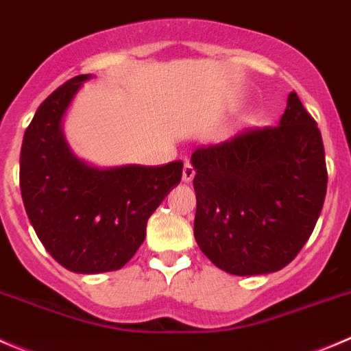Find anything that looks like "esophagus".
<instances>
[{"label": "esophagus", "mask_w": 351, "mask_h": 351, "mask_svg": "<svg viewBox=\"0 0 351 351\" xmlns=\"http://www.w3.org/2000/svg\"><path fill=\"white\" fill-rule=\"evenodd\" d=\"M194 176H196V171H194V167L191 164H186L182 169V180L184 182H191V180L194 179Z\"/></svg>", "instance_id": "1"}]
</instances>
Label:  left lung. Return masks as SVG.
<instances>
[{
  "label": "left lung",
  "mask_w": 351,
  "mask_h": 351,
  "mask_svg": "<svg viewBox=\"0 0 351 351\" xmlns=\"http://www.w3.org/2000/svg\"><path fill=\"white\" fill-rule=\"evenodd\" d=\"M196 176L194 239L217 268L237 276L285 268L324 204L321 131L290 92L275 128H256L191 155Z\"/></svg>",
  "instance_id": "left-lung-1"
}]
</instances>
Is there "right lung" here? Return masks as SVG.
I'll return each mask as SVG.
<instances>
[{
    "label": "right lung",
    "instance_id": "1",
    "mask_svg": "<svg viewBox=\"0 0 351 351\" xmlns=\"http://www.w3.org/2000/svg\"><path fill=\"white\" fill-rule=\"evenodd\" d=\"M90 78L68 80L40 104L20 152V191L37 237L59 265L83 275L123 268L182 177V162L97 169L73 155L61 121Z\"/></svg>",
    "mask_w": 351,
    "mask_h": 351
}]
</instances>
